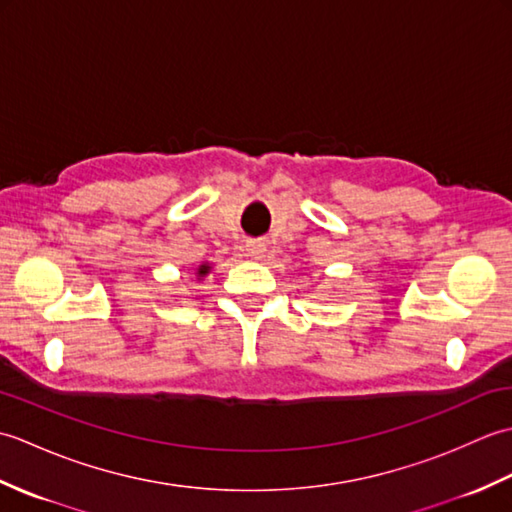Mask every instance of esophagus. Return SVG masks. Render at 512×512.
I'll return each mask as SVG.
<instances>
[{
  "label": "esophagus",
  "instance_id": "34e87169",
  "mask_svg": "<svg viewBox=\"0 0 512 512\" xmlns=\"http://www.w3.org/2000/svg\"><path fill=\"white\" fill-rule=\"evenodd\" d=\"M246 253L253 259H262L266 253L264 239H246Z\"/></svg>",
  "mask_w": 512,
  "mask_h": 512
}]
</instances>
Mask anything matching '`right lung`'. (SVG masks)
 I'll return each instance as SVG.
<instances>
[{
    "instance_id": "1",
    "label": "right lung",
    "mask_w": 512,
    "mask_h": 512,
    "mask_svg": "<svg viewBox=\"0 0 512 512\" xmlns=\"http://www.w3.org/2000/svg\"><path fill=\"white\" fill-rule=\"evenodd\" d=\"M206 270H209V266H202V268H200V275H204V273H206Z\"/></svg>"
}]
</instances>
